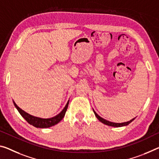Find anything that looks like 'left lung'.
<instances>
[{
  "label": "left lung",
  "instance_id": "left-lung-1",
  "mask_svg": "<svg viewBox=\"0 0 159 159\" xmlns=\"http://www.w3.org/2000/svg\"><path fill=\"white\" fill-rule=\"evenodd\" d=\"M93 112H94V114H95V116H96V117L98 118V120H99V121H100V122H101L102 123H103V124L108 125V126H111V127H124V126H127V125H128L129 124H130V123L132 122V121L135 119V118H133L132 120H131L128 121V122H126L115 123V122H110V121H107L106 120L103 119V118H102L101 117H100V116L98 115L97 113L95 112L94 110H93Z\"/></svg>",
  "mask_w": 159,
  "mask_h": 159
}]
</instances>
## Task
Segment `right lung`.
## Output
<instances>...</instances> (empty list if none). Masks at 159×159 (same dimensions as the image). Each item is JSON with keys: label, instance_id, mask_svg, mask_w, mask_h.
<instances>
[{"label": "right lung", "instance_id": "right-lung-1", "mask_svg": "<svg viewBox=\"0 0 159 159\" xmlns=\"http://www.w3.org/2000/svg\"><path fill=\"white\" fill-rule=\"evenodd\" d=\"M12 101H13V100H12ZM69 100H68L66 106H65L64 109L61 110V112L59 113L57 115L51 118H47V119H45V118L34 117V116L30 115L26 112H25L24 110H22L21 108H20L18 106H17L16 103L14 101H13V104L15 105V107H16V109L18 110L20 114L22 115V117H23L30 125H33L34 127H37V128H48L58 124V123H59L60 121L64 118L65 114H66V110L68 108V105H69Z\"/></svg>", "mask_w": 159, "mask_h": 159}]
</instances>
